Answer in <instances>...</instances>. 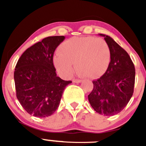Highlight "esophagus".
Returning <instances> with one entry per match:
<instances>
[{
  "label": "esophagus",
  "instance_id": "obj_1",
  "mask_svg": "<svg viewBox=\"0 0 146 146\" xmlns=\"http://www.w3.org/2000/svg\"><path fill=\"white\" fill-rule=\"evenodd\" d=\"M73 82H76V83H79V82H82V80H80V79H73L72 80Z\"/></svg>",
  "mask_w": 146,
  "mask_h": 146
}]
</instances>
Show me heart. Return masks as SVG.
Wrapping results in <instances>:
<instances>
[{
    "label": "heart",
    "mask_w": 146,
    "mask_h": 146,
    "mask_svg": "<svg viewBox=\"0 0 146 146\" xmlns=\"http://www.w3.org/2000/svg\"><path fill=\"white\" fill-rule=\"evenodd\" d=\"M53 63L64 77H69L74 69L77 74L96 78L106 72L110 63L111 51L108 42L96 36L72 37L60 44Z\"/></svg>",
    "instance_id": "1"
}]
</instances>
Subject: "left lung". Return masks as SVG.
<instances>
[{
    "mask_svg": "<svg viewBox=\"0 0 146 146\" xmlns=\"http://www.w3.org/2000/svg\"><path fill=\"white\" fill-rule=\"evenodd\" d=\"M100 35L110 47L111 59L103 76L93 81L94 88L88 101L96 113L111 116L122 111L132 96L135 69L124 49L108 36Z\"/></svg>",
    "mask_w": 146,
    "mask_h": 146,
    "instance_id": "1",
    "label": "left lung"
}]
</instances>
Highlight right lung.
Wrapping results in <instances>:
<instances>
[{
    "instance_id": "1",
    "label": "right lung",
    "mask_w": 146,
    "mask_h": 146,
    "mask_svg": "<svg viewBox=\"0 0 146 146\" xmlns=\"http://www.w3.org/2000/svg\"><path fill=\"white\" fill-rule=\"evenodd\" d=\"M64 36H48L27 49L14 72L16 96L25 111L38 118L53 114L66 86L72 81L58 77L53 64L55 49Z\"/></svg>"
}]
</instances>
